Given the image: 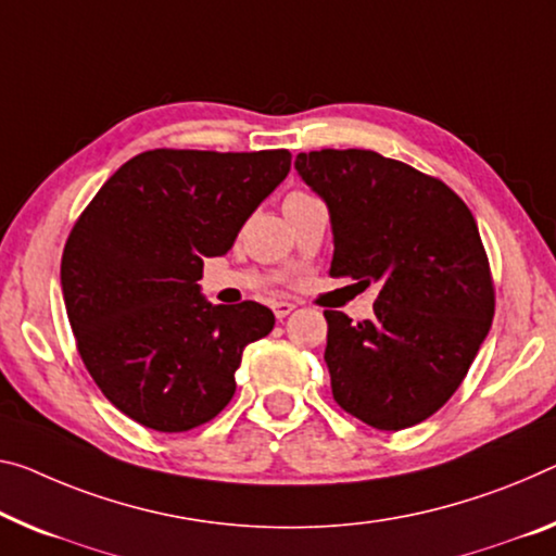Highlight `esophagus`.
<instances>
[{
  "instance_id": "obj_1",
  "label": "esophagus",
  "mask_w": 556,
  "mask_h": 556,
  "mask_svg": "<svg viewBox=\"0 0 556 556\" xmlns=\"http://www.w3.org/2000/svg\"><path fill=\"white\" fill-rule=\"evenodd\" d=\"M295 311V303H288V301H276L273 303V313H276V318H286Z\"/></svg>"
}]
</instances>
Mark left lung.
I'll list each match as a JSON object with an SVG mask.
<instances>
[{
  "mask_svg": "<svg viewBox=\"0 0 556 556\" xmlns=\"http://www.w3.org/2000/svg\"><path fill=\"white\" fill-rule=\"evenodd\" d=\"M330 208V276L380 286L372 320L326 311L336 403L375 430H405L455 395L486 338L494 280L467 203L440 178L365 149L298 153Z\"/></svg>",
  "mask_w": 556,
  "mask_h": 556,
  "instance_id": "obj_1",
  "label": "left lung"
}]
</instances>
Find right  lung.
<instances>
[{
	"mask_svg": "<svg viewBox=\"0 0 556 556\" xmlns=\"http://www.w3.org/2000/svg\"><path fill=\"white\" fill-rule=\"evenodd\" d=\"M288 170V149L143 151L76 218L62 253L66 315L93 382L131 420L189 432L230 403L245 345L276 318L255 301H203V258L228 253Z\"/></svg>",
	"mask_w": 556,
	"mask_h": 556,
	"instance_id": "obj_1",
	"label": "right lung"
}]
</instances>
